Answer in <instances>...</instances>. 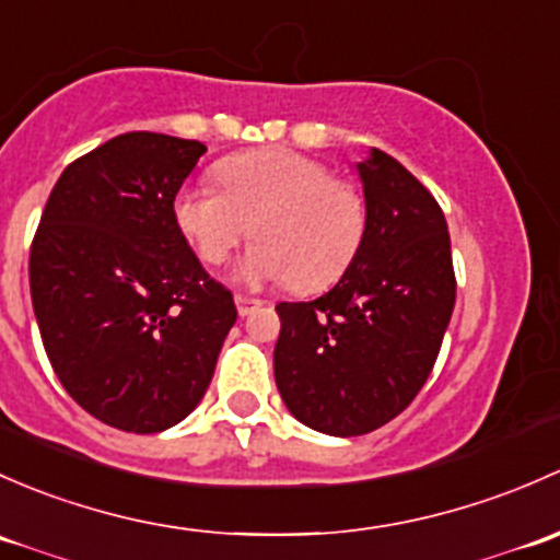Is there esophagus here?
I'll list each match as a JSON object with an SVG mask.
<instances>
[{
    "label": "esophagus",
    "instance_id": "34e87169",
    "mask_svg": "<svg viewBox=\"0 0 560 560\" xmlns=\"http://www.w3.org/2000/svg\"><path fill=\"white\" fill-rule=\"evenodd\" d=\"M234 304H237V313L242 315V318H245V315H250L253 310L261 307V302H258V299L242 296V293H237V296H234Z\"/></svg>",
    "mask_w": 560,
    "mask_h": 560
}]
</instances>
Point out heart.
Here are the masks:
<instances>
[{
  "label": "heart",
  "mask_w": 560,
  "mask_h": 560,
  "mask_svg": "<svg viewBox=\"0 0 560 560\" xmlns=\"http://www.w3.org/2000/svg\"><path fill=\"white\" fill-rule=\"evenodd\" d=\"M220 188L183 186L172 218L196 256L223 264L242 240L256 245L240 264V280L285 282L318 291L334 282L359 253L366 207L348 180L288 148L237 153L215 166Z\"/></svg>",
  "instance_id": "obj_1"
}]
</instances>
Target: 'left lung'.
<instances>
[{
    "instance_id": "obj_1",
    "label": "left lung",
    "mask_w": 560,
    "mask_h": 560,
    "mask_svg": "<svg viewBox=\"0 0 560 560\" xmlns=\"http://www.w3.org/2000/svg\"><path fill=\"white\" fill-rule=\"evenodd\" d=\"M366 229L337 285L280 302L275 383L299 423L361 436L418 396L455 304L451 234L436 199L372 148L355 164Z\"/></svg>"
}]
</instances>
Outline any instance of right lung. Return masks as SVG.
Here are the masks:
<instances>
[{
	"mask_svg": "<svg viewBox=\"0 0 560 560\" xmlns=\"http://www.w3.org/2000/svg\"><path fill=\"white\" fill-rule=\"evenodd\" d=\"M207 148L129 131L72 161L28 253L34 318L67 394L113 429L159 434L194 412L237 320L172 201Z\"/></svg>",
	"mask_w": 560,
	"mask_h": 560,
	"instance_id": "add662e5",
	"label": "right lung"
}]
</instances>
